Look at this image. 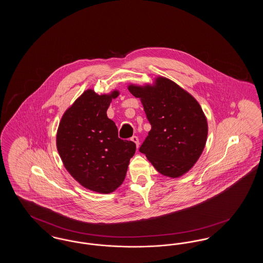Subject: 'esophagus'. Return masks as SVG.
Wrapping results in <instances>:
<instances>
[{
    "label": "esophagus",
    "mask_w": 263,
    "mask_h": 263,
    "mask_svg": "<svg viewBox=\"0 0 263 263\" xmlns=\"http://www.w3.org/2000/svg\"><path fill=\"white\" fill-rule=\"evenodd\" d=\"M131 141H133V142L136 144V146L139 147L140 143H139V138H138L137 136H133V137L131 138Z\"/></svg>",
    "instance_id": "1"
}]
</instances>
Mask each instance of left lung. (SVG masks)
<instances>
[{"label": "left lung", "instance_id": "8db88e82", "mask_svg": "<svg viewBox=\"0 0 263 263\" xmlns=\"http://www.w3.org/2000/svg\"><path fill=\"white\" fill-rule=\"evenodd\" d=\"M152 129L140 148L161 175L177 178L188 173L206 145L208 122L195 98L174 81L157 76L153 84H130Z\"/></svg>", "mask_w": 263, "mask_h": 263}]
</instances>
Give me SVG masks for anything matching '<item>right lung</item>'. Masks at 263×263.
<instances>
[{
	"label": "right lung",
	"instance_id": "1",
	"mask_svg": "<svg viewBox=\"0 0 263 263\" xmlns=\"http://www.w3.org/2000/svg\"><path fill=\"white\" fill-rule=\"evenodd\" d=\"M118 89L99 95L85 90L63 114L56 135L57 150L68 173L82 186L108 194L125 179L136 145L118 138L107 108Z\"/></svg>",
	"mask_w": 263,
	"mask_h": 263
}]
</instances>
